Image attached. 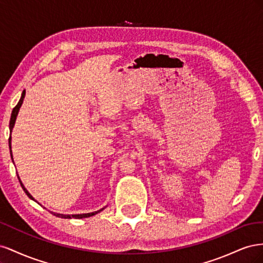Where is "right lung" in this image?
Returning a JSON list of instances; mask_svg holds the SVG:
<instances>
[{
  "mask_svg": "<svg viewBox=\"0 0 263 263\" xmlns=\"http://www.w3.org/2000/svg\"><path fill=\"white\" fill-rule=\"evenodd\" d=\"M24 98H25V90L23 91V93H22V98H21L20 102L17 103V105L15 106V107L13 108V110H12L11 121H10V130H11V133H12V129H13V126H14V124H15V119H16V116H17V113H18V109H20V107H21V105H22V103H23V101H24ZM9 146H10L11 157H12V150H11V136H10V138H9ZM12 159H13V157H12ZM17 177H18V176H17ZM20 182H21V180H20ZM21 185H22V187H23V190H24V192L26 193V195H27L29 198H31V200H34L33 196H31V195L28 193V191L25 189V186L23 185V183H22V182H21ZM103 210H104V209H102V210H100V211H98V212H93V213L72 215V216H71V215H62V214H54V213H51V214L55 215V216H58V217H61V218H85V217H90V216H93V215H95V214L100 213V212H101V211H103Z\"/></svg>",
  "mask_w": 263,
  "mask_h": 263,
  "instance_id": "1",
  "label": "right lung"
}]
</instances>
